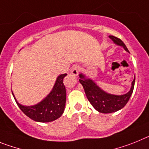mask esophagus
I'll use <instances>...</instances> for the list:
<instances>
[{
    "mask_svg": "<svg viewBox=\"0 0 149 149\" xmlns=\"http://www.w3.org/2000/svg\"><path fill=\"white\" fill-rule=\"evenodd\" d=\"M79 68L78 66H74V67H72L71 69V73L73 75V76H77L79 74Z\"/></svg>",
    "mask_w": 149,
    "mask_h": 149,
    "instance_id": "1",
    "label": "esophagus"
}]
</instances>
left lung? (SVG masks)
<instances>
[{"mask_svg": "<svg viewBox=\"0 0 149 149\" xmlns=\"http://www.w3.org/2000/svg\"><path fill=\"white\" fill-rule=\"evenodd\" d=\"M109 37L118 46H123L124 49L129 52L127 48L121 41V39L114 36H109ZM79 77V82L83 86L88 100L93 107L101 113H111L122 109L128 102L134 91V84H135V77H134V81L132 82L131 88L129 92L124 95H113L103 91L92 80L85 79L84 75L80 74Z\"/></svg>", "mask_w": 149, "mask_h": 149, "instance_id": "1", "label": "left lung"}]
</instances>
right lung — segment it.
<instances>
[{
	"instance_id": "right-lung-1",
	"label": "right lung",
	"mask_w": 149,
	"mask_h": 149,
	"mask_svg": "<svg viewBox=\"0 0 149 149\" xmlns=\"http://www.w3.org/2000/svg\"><path fill=\"white\" fill-rule=\"evenodd\" d=\"M66 76L67 73H64L57 78L51 93L37 105L24 107L19 104L14 97L18 107L28 117L33 121L49 122L58 118L64 112L65 107L66 88L63 81Z\"/></svg>"
}]
</instances>
